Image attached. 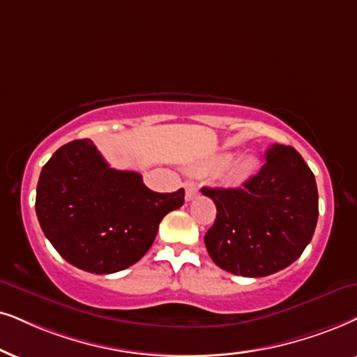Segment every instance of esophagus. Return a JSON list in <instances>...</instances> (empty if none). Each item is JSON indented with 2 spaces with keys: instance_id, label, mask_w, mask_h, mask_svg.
I'll use <instances>...</instances> for the list:
<instances>
[{
  "instance_id": "1",
  "label": "esophagus",
  "mask_w": 357,
  "mask_h": 357,
  "mask_svg": "<svg viewBox=\"0 0 357 357\" xmlns=\"http://www.w3.org/2000/svg\"><path fill=\"white\" fill-rule=\"evenodd\" d=\"M184 189H186V201H192L197 196V186L196 183L186 181L184 183Z\"/></svg>"
}]
</instances>
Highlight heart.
Returning <instances> with one entry per match:
<instances>
[{"mask_svg": "<svg viewBox=\"0 0 357 357\" xmlns=\"http://www.w3.org/2000/svg\"><path fill=\"white\" fill-rule=\"evenodd\" d=\"M227 160H231V155L225 153V155L219 158V163H224V161ZM257 168H259V161H257L255 156L252 155L238 156L236 160H232L231 165H229L227 171H225V179H227V183L231 184H242L249 181L252 176L255 174Z\"/></svg>", "mask_w": 357, "mask_h": 357, "instance_id": "1", "label": "heart"}]
</instances>
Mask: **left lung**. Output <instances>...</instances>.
<instances>
[{
    "label": "left lung",
    "mask_w": 357,
    "mask_h": 357,
    "mask_svg": "<svg viewBox=\"0 0 357 357\" xmlns=\"http://www.w3.org/2000/svg\"><path fill=\"white\" fill-rule=\"evenodd\" d=\"M265 160L242 188L201 189L218 207L206 249L218 267L242 277H267L291 265L318 222L317 181L300 153L272 145Z\"/></svg>",
    "instance_id": "left-lung-1"
}]
</instances>
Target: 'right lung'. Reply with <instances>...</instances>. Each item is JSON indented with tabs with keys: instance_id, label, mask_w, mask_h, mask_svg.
<instances>
[{
	"instance_id": "add662e5",
	"label": "right lung",
	"mask_w": 357,
	"mask_h": 357,
	"mask_svg": "<svg viewBox=\"0 0 357 357\" xmlns=\"http://www.w3.org/2000/svg\"><path fill=\"white\" fill-rule=\"evenodd\" d=\"M184 204V189L155 192L135 171L110 168L90 139L61 146L40 171L36 214L52 247L85 272L137 264L161 219Z\"/></svg>"
}]
</instances>
